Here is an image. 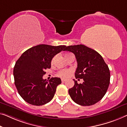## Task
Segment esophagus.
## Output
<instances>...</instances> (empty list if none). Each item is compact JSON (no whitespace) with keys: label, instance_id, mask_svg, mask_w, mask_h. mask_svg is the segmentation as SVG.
<instances>
[{"label":"esophagus","instance_id":"esophagus-1","mask_svg":"<svg viewBox=\"0 0 127 127\" xmlns=\"http://www.w3.org/2000/svg\"><path fill=\"white\" fill-rule=\"evenodd\" d=\"M65 81V80L64 79H62V82H64Z\"/></svg>","mask_w":127,"mask_h":127}]
</instances>
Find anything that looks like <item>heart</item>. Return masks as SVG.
<instances>
[{
	"label": "heart",
	"mask_w": 127,
	"mask_h": 127,
	"mask_svg": "<svg viewBox=\"0 0 127 127\" xmlns=\"http://www.w3.org/2000/svg\"><path fill=\"white\" fill-rule=\"evenodd\" d=\"M69 54H66L65 55H68ZM54 62V59L52 60V63ZM73 72V70L71 69H63L60 70L58 72V76L59 77H63V78H66L70 76L71 75L72 73Z\"/></svg>",
	"instance_id": "b5f03b06"
}]
</instances>
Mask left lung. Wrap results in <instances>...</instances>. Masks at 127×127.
<instances>
[{
    "instance_id": "8db88e82",
    "label": "left lung",
    "mask_w": 127,
    "mask_h": 127,
    "mask_svg": "<svg viewBox=\"0 0 127 127\" xmlns=\"http://www.w3.org/2000/svg\"><path fill=\"white\" fill-rule=\"evenodd\" d=\"M64 51L74 54L77 63L76 79H83L82 84L74 80L75 84L68 90L71 99L82 106L94 105L107 92L110 83V72L100 55L83 44L69 45Z\"/></svg>"
}]
</instances>
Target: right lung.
Returning <instances> with one entry per match:
<instances>
[{"mask_svg":"<svg viewBox=\"0 0 127 127\" xmlns=\"http://www.w3.org/2000/svg\"><path fill=\"white\" fill-rule=\"evenodd\" d=\"M65 45L39 44L26 51L17 60L14 68L15 85L19 94L26 102L43 105L51 100L61 79H43L45 69L50 68L52 58L64 51Z\"/></svg>","mask_w":127,"mask_h":127,"instance_id":"add662e5","label":"right lung"}]
</instances>
